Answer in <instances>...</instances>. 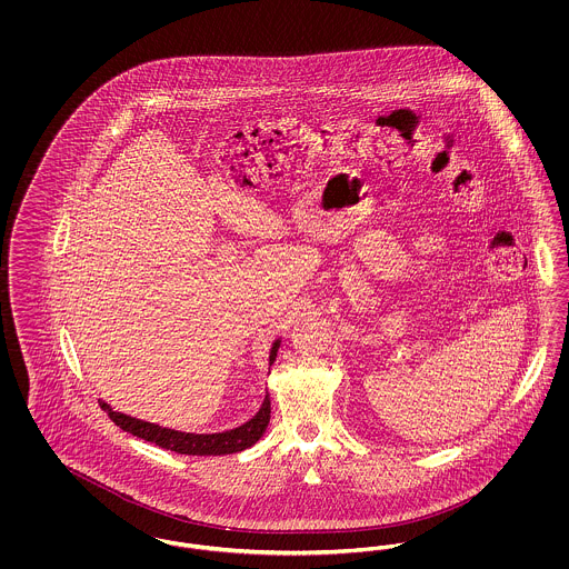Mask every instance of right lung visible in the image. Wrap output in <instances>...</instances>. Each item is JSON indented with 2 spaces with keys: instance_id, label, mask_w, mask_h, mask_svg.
<instances>
[{
  "instance_id": "obj_1",
  "label": "right lung",
  "mask_w": 569,
  "mask_h": 569,
  "mask_svg": "<svg viewBox=\"0 0 569 569\" xmlns=\"http://www.w3.org/2000/svg\"><path fill=\"white\" fill-rule=\"evenodd\" d=\"M277 350H279V339L272 343L271 356H269L271 365L274 362ZM98 403L109 413L110 420L119 429L136 435L144 441H151V443L166 448V450H172V452H179V455H193V457H217V455L241 452L244 448L253 446L262 437V433L269 427V420H271V399H269V395L264 397L260 411L249 422H244L232 431L213 435L181 433V431L163 429L160 425H151V422L132 418V416L119 413L104 401H98Z\"/></svg>"
}]
</instances>
